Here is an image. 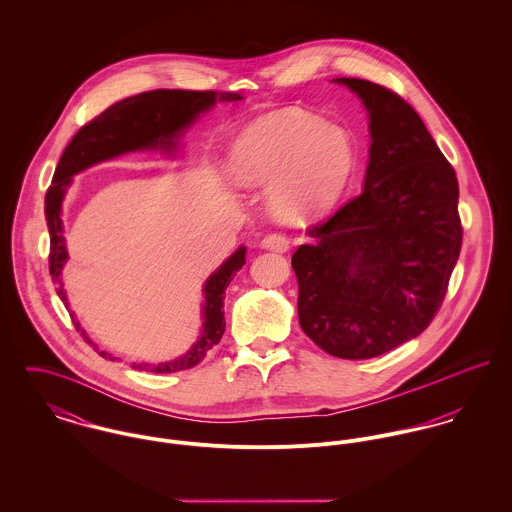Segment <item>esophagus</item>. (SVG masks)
Returning a JSON list of instances; mask_svg holds the SVG:
<instances>
[{
    "label": "esophagus",
    "instance_id": "esophagus-1",
    "mask_svg": "<svg viewBox=\"0 0 512 512\" xmlns=\"http://www.w3.org/2000/svg\"><path fill=\"white\" fill-rule=\"evenodd\" d=\"M262 248L274 250V252H288L290 250V240H288L286 234H280V232L266 234L262 238Z\"/></svg>",
    "mask_w": 512,
    "mask_h": 512
}]
</instances>
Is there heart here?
Segmentation results:
<instances>
[{"label": "heart", "mask_w": 512, "mask_h": 512, "mask_svg": "<svg viewBox=\"0 0 512 512\" xmlns=\"http://www.w3.org/2000/svg\"><path fill=\"white\" fill-rule=\"evenodd\" d=\"M355 167L349 134L327 122L276 110L256 118L236 138L230 173L240 185H266L280 217L303 219L327 211L345 191Z\"/></svg>", "instance_id": "b5f03b06"}]
</instances>
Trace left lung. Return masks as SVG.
Returning a JSON list of instances; mask_svg holds the SVG:
<instances>
[{"mask_svg":"<svg viewBox=\"0 0 512 512\" xmlns=\"http://www.w3.org/2000/svg\"><path fill=\"white\" fill-rule=\"evenodd\" d=\"M370 118L365 189L292 256L303 333L339 359H372L438 313L461 250L459 185L416 110L386 86L337 78Z\"/></svg>","mask_w":512,"mask_h":512,"instance_id":"1","label":"left lung"}]
</instances>
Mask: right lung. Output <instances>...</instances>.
Returning <instances> with one entry per match:
<instances>
[{
    "mask_svg": "<svg viewBox=\"0 0 512 512\" xmlns=\"http://www.w3.org/2000/svg\"><path fill=\"white\" fill-rule=\"evenodd\" d=\"M217 100L234 102V100H240V94L215 92V90H165V88L149 90L112 104L108 110H104L100 116L84 124L74 134L71 144L65 147L59 159V165L53 175V183L45 195V219L51 234L49 272L57 284V295L65 303H67V293L63 290V282L59 276L69 254H67L65 236H63L61 205H63L67 187L71 185V177L94 163L122 155L126 151L155 149V147H161L167 151L173 149L175 140L183 134V130L191 126L201 112H207L209 108H213ZM244 254H246V248L240 246L207 280L203 288L205 293L203 333L199 341L191 347V351H187L183 357L169 363H159V365L134 363L132 365L134 368L167 374V372L193 368L207 357V353L219 343L224 333V325H226L224 311H222L224 290L228 288L236 272L244 266L246 262ZM73 323L76 331H80V335L84 337V341L96 349V345L86 337L84 329H80V323L74 319ZM98 355L114 361V357L104 351H98Z\"/></svg>",
    "mask_w": 512,
    "mask_h": 512,
    "instance_id": "1",
    "label": "right lung"
}]
</instances>
